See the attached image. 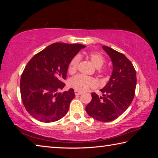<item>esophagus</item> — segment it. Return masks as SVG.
I'll list each match as a JSON object with an SVG mask.
<instances>
[{
  "mask_svg": "<svg viewBox=\"0 0 158 158\" xmlns=\"http://www.w3.org/2000/svg\"><path fill=\"white\" fill-rule=\"evenodd\" d=\"M74 94H75V95H81L82 94V93L81 92H79V91H78V90H74Z\"/></svg>",
  "mask_w": 158,
  "mask_h": 158,
  "instance_id": "34e87169",
  "label": "esophagus"
}]
</instances>
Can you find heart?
Masks as SVG:
<instances>
[{
    "mask_svg": "<svg viewBox=\"0 0 158 158\" xmlns=\"http://www.w3.org/2000/svg\"><path fill=\"white\" fill-rule=\"evenodd\" d=\"M88 56L90 61L97 68H100L105 63V59L99 52H93L88 53ZM80 60L79 56L77 55L70 60L68 65V72L73 74L76 72ZM97 81L93 77H87L82 74H77L69 80V85L79 91H84L89 88L95 87Z\"/></svg>",
    "mask_w": 158,
    "mask_h": 158,
    "instance_id": "heart-1",
    "label": "heart"
}]
</instances>
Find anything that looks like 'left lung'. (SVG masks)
Returning a JSON list of instances; mask_svg holds the SVG:
<instances>
[{
    "mask_svg": "<svg viewBox=\"0 0 158 158\" xmlns=\"http://www.w3.org/2000/svg\"><path fill=\"white\" fill-rule=\"evenodd\" d=\"M111 58L113 72L109 82L100 91L102 96L95 93L85 107L87 114L99 121L109 122L116 119L132 102L137 85L136 71L132 63L123 53L103 46Z\"/></svg>",
    "mask_w": 158,
    "mask_h": 158,
    "instance_id": "8db88e82",
    "label": "left lung"
}]
</instances>
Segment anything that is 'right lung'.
Wrapping results in <instances>:
<instances>
[{"mask_svg":"<svg viewBox=\"0 0 158 158\" xmlns=\"http://www.w3.org/2000/svg\"><path fill=\"white\" fill-rule=\"evenodd\" d=\"M85 46L56 42L31 58L21 77L20 91L25 108L34 118L51 123L68 113L74 89L58 93L65 85L68 65Z\"/></svg>","mask_w":158,"mask_h":158,"instance_id":"obj_1","label":"right lung"}]
</instances>
